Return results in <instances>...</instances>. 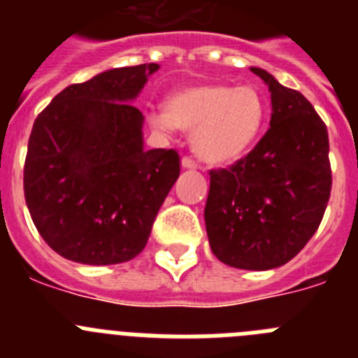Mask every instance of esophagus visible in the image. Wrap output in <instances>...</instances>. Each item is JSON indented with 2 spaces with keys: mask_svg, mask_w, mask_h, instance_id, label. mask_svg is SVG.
<instances>
[{
  "mask_svg": "<svg viewBox=\"0 0 358 358\" xmlns=\"http://www.w3.org/2000/svg\"><path fill=\"white\" fill-rule=\"evenodd\" d=\"M181 164H182V169H186V170H195V169H197V163H195V161L192 159V157H182Z\"/></svg>",
  "mask_w": 358,
  "mask_h": 358,
  "instance_id": "1",
  "label": "esophagus"
}]
</instances>
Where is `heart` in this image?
I'll use <instances>...</instances> for the list:
<instances>
[{"mask_svg":"<svg viewBox=\"0 0 358 358\" xmlns=\"http://www.w3.org/2000/svg\"><path fill=\"white\" fill-rule=\"evenodd\" d=\"M267 102L252 85L195 84L170 93L164 115H152L159 131H194V148L210 164H231L255 145L267 120Z\"/></svg>","mask_w":358,"mask_h":358,"instance_id":"heart-1","label":"heart"}]
</instances>
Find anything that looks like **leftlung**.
I'll return each instance as SVG.
<instances>
[{
	"mask_svg": "<svg viewBox=\"0 0 358 358\" xmlns=\"http://www.w3.org/2000/svg\"><path fill=\"white\" fill-rule=\"evenodd\" d=\"M271 93V127L248 156L211 170L204 220L213 255L229 267L285 265L317 231L331 189L328 131L299 91L251 68Z\"/></svg>",
	"mask_w": 358,
	"mask_h": 358,
	"instance_id": "left-lung-1",
	"label": "left lung"
}]
</instances>
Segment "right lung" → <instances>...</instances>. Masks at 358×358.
Here are the masks:
<instances>
[{
  "mask_svg": "<svg viewBox=\"0 0 358 358\" xmlns=\"http://www.w3.org/2000/svg\"><path fill=\"white\" fill-rule=\"evenodd\" d=\"M157 69L115 68L68 85L34 122L24 199L44 242L68 260L113 265L140 255L179 177L176 150H145V118L132 106Z\"/></svg>",
  "mask_w": 358,
  "mask_h": 358,
  "instance_id": "1",
  "label": "right lung"
}]
</instances>
